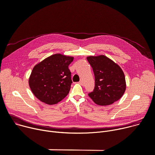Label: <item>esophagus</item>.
<instances>
[{
    "mask_svg": "<svg viewBox=\"0 0 155 155\" xmlns=\"http://www.w3.org/2000/svg\"><path fill=\"white\" fill-rule=\"evenodd\" d=\"M79 83L81 85H82V86H83V85H84V83H83V81L82 80H81L79 81Z\"/></svg>",
    "mask_w": 155,
    "mask_h": 155,
    "instance_id": "esophagus-1",
    "label": "esophagus"
}]
</instances>
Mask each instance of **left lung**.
Returning <instances> with one entry per match:
<instances>
[{
	"label": "left lung",
	"instance_id": "8db88e82",
	"mask_svg": "<svg viewBox=\"0 0 155 155\" xmlns=\"http://www.w3.org/2000/svg\"><path fill=\"white\" fill-rule=\"evenodd\" d=\"M95 80L93 92L88 94L97 105L107 106L118 101L126 89L124 74L121 68L106 56H89Z\"/></svg>",
	"mask_w": 155,
	"mask_h": 155
}]
</instances>
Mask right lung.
Instances as JSON below:
<instances>
[{"instance_id":"add662e5","label":"right lung","mask_w":155,"mask_h":155,"mask_svg":"<svg viewBox=\"0 0 155 155\" xmlns=\"http://www.w3.org/2000/svg\"><path fill=\"white\" fill-rule=\"evenodd\" d=\"M73 60V57L55 54L34 67L28 82L38 100L48 104H54L68 94L72 83L68 65Z\"/></svg>"}]
</instances>
